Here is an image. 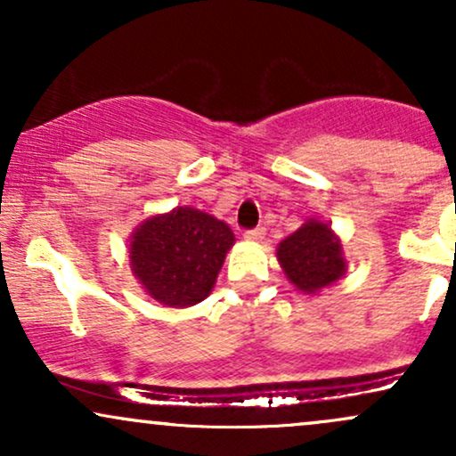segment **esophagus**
<instances>
[{"mask_svg":"<svg viewBox=\"0 0 456 456\" xmlns=\"http://www.w3.org/2000/svg\"><path fill=\"white\" fill-rule=\"evenodd\" d=\"M244 238L250 240V242H261V240L265 238V229L264 227L248 229V232H244Z\"/></svg>","mask_w":456,"mask_h":456,"instance_id":"34e87169","label":"esophagus"}]
</instances>
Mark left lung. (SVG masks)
<instances>
[{
	"label": "left lung",
	"instance_id": "8db88e82",
	"mask_svg": "<svg viewBox=\"0 0 456 456\" xmlns=\"http://www.w3.org/2000/svg\"><path fill=\"white\" fill-rule=\"evenodd\" d=\"M276 259L287 281L311 296L341 281L347 272L341 238L319 218H306L297 232L287 235L276 248Z\"/></svg>",
	"mask_w": 456,
	"mask_h": 456
}]
</instances>
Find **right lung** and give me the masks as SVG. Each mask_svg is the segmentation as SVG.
Instances as JSON below:
<instances>
[{"instance_id":"obj_1","label":"right lung","mask_w":456,"mask_h":456,"mask_svg":"<svg viewBox=\"0 0 456 456\" xmlns=\"http://www.w3.org/2000/svg\"><path fill=\"white\" fill-rule=\"evenodd\" d=\"M233 244L227 223L195 208H174L134 227L130 270L151 300L171 308L195 306L210 296Z\"/></svg>"}]
</instances>
